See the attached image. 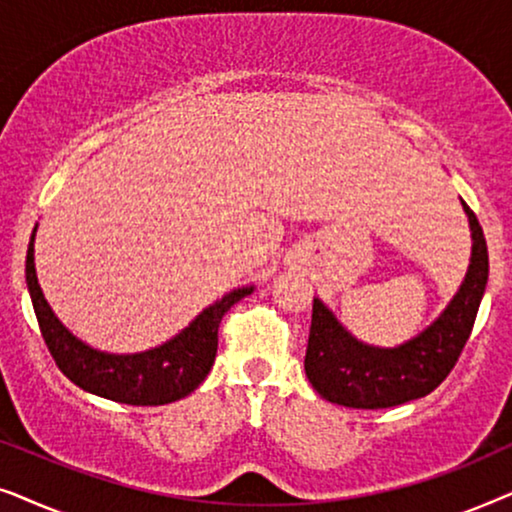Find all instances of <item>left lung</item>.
I'll return each mask as SVG.
<instances>
[{
    "label": "left lung",
    "instance_id": "obj_1",
    "mask_svg": "<svg viewBox=\"0 0 512 512\" xmlns=\"http://www.w3.org/2000/svg\"><path fill=\"white\" fill-rule=\"evenodd\" d=\"M461 205L471 223V265L457 296L417 338L389 349L370 347L345 331L335 314L314 298L305 373L319 396L345 408H394L431 394L450 375L471 338L489 275L482 226L473 209L466 202Z\"/></svg>",
    "mask_w": 512,
    "mask_h": 512
}]
</instances>
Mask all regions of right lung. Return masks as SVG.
<instances>
[{
	"label": "right lung",
	"mask_w": 512,
	"mask_h": 512,
	"mask_svg": "<svg viewBox=\"0 0 512 512\" xmlns=\"http://www.w3.org/2000/svg\"><path fill=\"white\" fill-rule=\"evenodd\" d=\"M37 233V228H34ZM34 233L25 261V279L37 314L41 335L58 368L76 387L90 394L128 405H165L179 401L200 387L214 366L219 347V324L237 300L254 286L235 289L202 310L179 335L142 354H107L88 347L60 324L34 270Z\"/></svg>",
	"instance_id": "right-lung-1"
}]
</instances>
